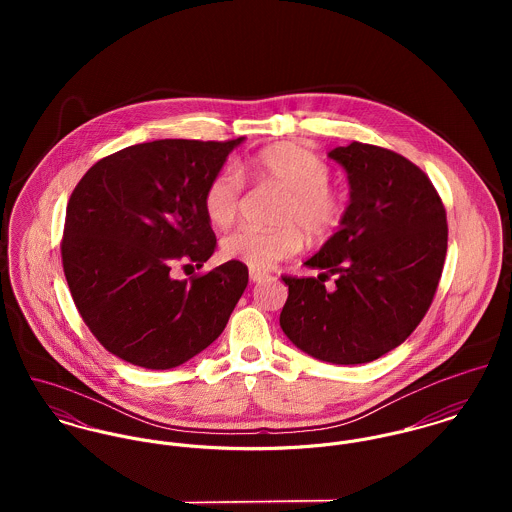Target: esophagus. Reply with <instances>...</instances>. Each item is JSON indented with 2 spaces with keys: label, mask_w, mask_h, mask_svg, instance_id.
Instances as JSON below:
<instances>
[{
  "label": "esophagus",
  "mask_w": 512,
  "mask_h": 512,
  "mask_svg": "<svg viewBox=\"0 0 512 512\" xmlns=\"http://www.w3.org/2000/svg\"><path fill=\"white\" fill-rule=\"evenodd\" d=\"M248 276H250V282H254V284H258V282H262V280L268 278L266 272H258V270H250Z\"/></svg>",
  "instance_id": "esophagus-1"
}]
</instances>
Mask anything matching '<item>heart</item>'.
<instances>
[{"mask_svg": "<svg viewBox=\"0 0 512 512\" xmlns=\"http://www.w3.org/2000/svg\"><path fill=\"white\" fill-rule=\"evenodd\" d=\"M246 171L260 185L286 193L272 230L252 226L238 228L220 242L224 260L240 262L250 270H270L276 262L293 256L303 246L301 230L317 240L331 234L343 219V197L331 183V167L315 153L292 142L264 147L246 165ZM242 177L236 169L224 167L211 177L203 193L207 219L228 228L240 211Z\"/></svg>", "mask_w": 512, "mask_h": 512, "instance_id": "obj_1", "label": "heart"}]
</instances>
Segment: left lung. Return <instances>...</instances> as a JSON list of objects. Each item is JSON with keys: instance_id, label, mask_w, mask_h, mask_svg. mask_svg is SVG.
I'll return each mask as SVG.
<instances>
[{"instance_id": "1", "label": "left lung", "mask_w": 512, "mask_h": 512, "mask_svg": "<svg viewBox=\"0 0 512 512\" xmlns=\"http://www.w3.org/2000/svg\"><path fill=\"white\" fill-rule=\"evenodd\" d=\"M347 173L339 230L288 278L280 327L293 345L333 365H363L402 345L438 290L447 222L428 175L406 157L353 142L327 153ZM336 276L333 289L324 280Z\"/></svg>"}]
</instances>
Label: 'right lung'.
<instances>
[{
    "label": "right lung",
    "mask_w": 512,
    "mask_h": 512,
    "mask_svg": "<svg viewBox=\"0 0 512 512\" xmlns=\"http://www.w3.org/2000/svg\"><path fill=\"white\" fill-rule=\"evenodd\" d=\"M230 142L155 140L94 163L74 187L61 244L74 305L100 345L126 363L167 370L205 351L248 286L226 262L175 280L181 260L201 268L217 238L203 193Z\"/></svg>",
    "instance_id": "obj_1"
}]
</instances>
